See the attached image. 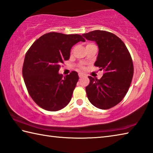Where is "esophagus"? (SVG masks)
Instances as JSON below:
<instances>
[{
  "mask_svg": "<svg viewBox=\"0 0 153 153\" xmlns=\"http://www.w3.org/2000/svg\"><path fill=\"white\" fill-rule=\"evenodd\" d=\"M79 78H82V77L85 76V74L80 73H79Z\"/></svg>",
  "mask_w": 153,
  "mask_h": 153,
  "instance_id": "esophagus-1",
  "label": "esophagus"
}]
</instances>
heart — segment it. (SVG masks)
<instances>
[{"label":"heart","instance_id":"heart-1","mask_svg":"<svg viewBox=\"0 0 153 153\" xmlns=\"http://www.w3.org/2000/svg\"><path fill=\"white\" fill-rule=\"evenodd\" d=\"M88 45H90V44H88Z\"/></svg>","mask_w":153,"mask_h":153}]
</instances>
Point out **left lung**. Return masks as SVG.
Segmentation results:
<instances>
[{
    "mask_svg": "<svg viewBox=\"0 0 153 153\" xmlns=\"http://www.w3.org/2000/svg\"><path fill=\"white\" fill-rule=\"evenodd\" d=\"M82 36L96 43L99 51L94 65L104 71L100 79L88 76L87 96L95 107L110 109L119 104L128 91L133 76L131 57L125 43L114 33L94 30Z\"/></svg>",
    "mask_w": 153,
    "mask_h": 153,
    "instance_id": "1",
    "label": "left lung"
}]
</instances>
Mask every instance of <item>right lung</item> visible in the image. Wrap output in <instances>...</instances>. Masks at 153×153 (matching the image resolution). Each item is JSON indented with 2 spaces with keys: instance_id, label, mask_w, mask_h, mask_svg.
I'll use <instances>...</instances> for the list:
<instances>
[{
  "instance_id": "1",
  "label": "right lung",
  "mask_w": 153,
  "mask_h": 153,
  "mask_svg": "<svg viewBox=\"0 0 153 153\" xmlns=\"http://www.w3.org/2000/svg\"><path fill=\"white\" fill-rule=\"evenodd\" d=\"M79 42L85 39L79 34L50 32L37 39L26 53L22 68L25 85L33 101L44 110H60L70 102L79 75L73 71L63 79L59 71Z\"/></svg>"
}]
</instances>
